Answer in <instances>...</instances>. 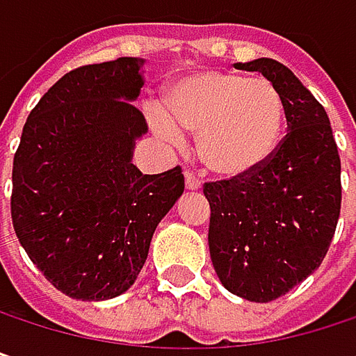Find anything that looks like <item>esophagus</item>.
Here are the masks:
<instances>
[{"label":"esophagus","mask_w":356,"mask_h":356,"mask_svg":"<svg viewBox=\"0 0 356 356\" xmlns=\"http://www.w3.org/2000/svg\"><path fill=\"white\" fill-rule=\"evenodd\" d=\"M185 187H187L189 191H197V189L202 187V181L195 177V173L185 171Z\"/></svg>","instance_id":"esophagus-1"}]
</instances>
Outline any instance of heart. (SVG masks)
<instances>
[{"instance_id": "heart-1", "label": "heart", "mask_w": 356, "mask_h": 356, "mask_svg": "<svg viewBox=\"0 0 356 356\" xmlns=\"http://www.w3.org/2000/svg\"><path fill=\"white\" fill-rule=\"evenodd\" d=\"M284 121V101L270 80L227 70H202L173 82L163 115H152V127L169 142H177L179 131L197 134L202 165L225 179L268 163Z\"/></svg>"}]
</instances>
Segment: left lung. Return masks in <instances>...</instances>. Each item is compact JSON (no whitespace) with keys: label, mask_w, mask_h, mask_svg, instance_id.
<instances>
[{"label":"left lung","mask_w":356,"mask_h":356,"mask_svg":"<svg viewBox=\"0 0 356 356\" xmlns=\"http://www.w3.org/2000/svg\"><path fill=\"white\" fill-rule=\"evenodd\" d=\"M270 80L286 111V136L253 173L204 183L212 266L233 295L268 303L320 268L342 202L340 156L325 108L276 59L235 67Z\"/></svg>","instance_id":"8db88e82"}]
</instances>
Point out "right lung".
Here are the masks:
<instances>
[{"instance_id": "1", "label": "right lung", "mask_w": 356, "mask_h": 356, "mask_svg": "<svg viewBox=\"0 0 356 356\" xmlns=\"http://www.w3.org/2000/svg\"><path fill=\"white\" fill-rule=\"evenodd\" d=\"M144 59L82 65L57 80L22 129L12 169V222L61 293L105 301L138 278L152 235L185 189L181 167L142 175L131 163L148 131L131 101Z\"/></svg>"}]
</instances>
